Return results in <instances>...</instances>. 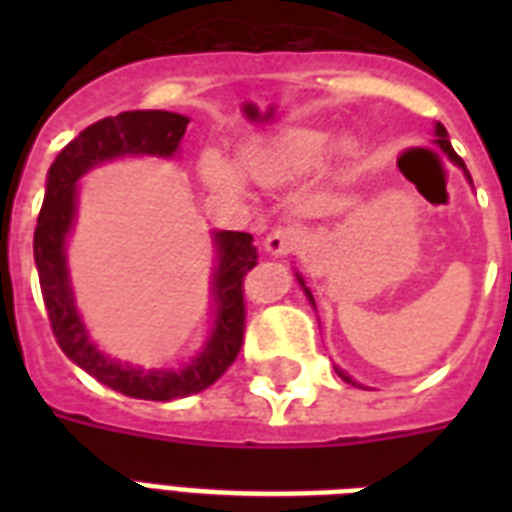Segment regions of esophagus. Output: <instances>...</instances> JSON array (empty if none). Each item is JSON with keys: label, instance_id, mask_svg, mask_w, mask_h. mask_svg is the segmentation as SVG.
<instances>
[{"label": "esophagus", "instance_id": "esophagus-1", "mask_svg": "<svg viewBox=\"0 0 512 512\" xmlns=\"http://www.w3.org/2000/svg\"><path fill=\"white\" fill-rule=\"evenodd\" d=\"M305 244H308L305 233L300 228H292V225H279L265 236V252L273 257L297 255V252H303Z\"/></svg>", "mask_w": 512, "mask_h": 512}]
</instances>
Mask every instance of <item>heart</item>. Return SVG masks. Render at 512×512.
Wrapping results in <instances>:
<instances>
[{"label":"heart","instance_id":"b5f03b06","mask_svg":"<svg viewBox=\"0 0 512 512\" xmlns=\"http://www.w3.org/2000/svg\"><path fill=\"white\" fill-rule=\"evenodd\" d=\"M324 148H327V132L311 130V127H287L268 138L249 143L241 162L255 180H276V177L308 170L324 154ZM204 175L217 188H228V191L239 188V175L223 156H204Z\"/></svg>","mask_w":512,"mask_h":512}]
</instances>
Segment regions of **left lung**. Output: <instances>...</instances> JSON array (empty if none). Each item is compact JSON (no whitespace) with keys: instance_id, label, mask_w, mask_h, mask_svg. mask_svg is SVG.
Wrapping results in <instances>:
<instances>
[{"instance_id":"obj_1","label":"left lung","mask_w":512,"mask_h":512,"mask_svg":"<svg viewBox=\"0 0 512 512\" xmlns=\"http://www.w3.org/2000/svg\"><path fill=\"white\" fill-rule=\"evenodd\" d=\"M436 132H438V146L444 148L446 154L452 156V162H457V164H460V167H465V164H462L460 156L454 154L452 143L446 140V130H444V127H441V124H438V127H436ZM300 284H303V279H300ZM303 287H305V284H303ZM305 292H308V289H305ZM308 297H311V292H308ZM311 303H313V297H311ZM340 377H342V380H345V382H353V380H350V377H348V374H342V372H340Z\"/></svg>"}]
</instances>
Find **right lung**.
Wrapping results in <instances>:
<instances>
[{
    "instance_id": "add662e5",
    "label": "right lung",
    "mask_w": 512,
    "mask_h": 512,
    "mask_svg": "<svg viewBox=\"0 0 512 512\" xmlns=\"http://www.w3.org/2000/svg\"><path fill=\"white\" fill-rule=\"evenodd\" d=\"M185 127H188V119L170 111H124L119 116H106L90 124L55 156L34 231L39 287H42L47 319H50L52 335L58 340L60 350L74 364L82 366L84 372H90L95 380L116 393L146 398V401H172V398L207 390L236 361L244 345V321H247L244 276L257 265V247L252 244V236L239 231H223L215 236L217 252H220L215 273V332L207 348L180 372L132 369V366L116 364L92 345L74 308L71 287H68L63 241L74 223V185L84 172L106 159L124 154L172 156L183 140Z\"/></svg>"
}]
</instances>
